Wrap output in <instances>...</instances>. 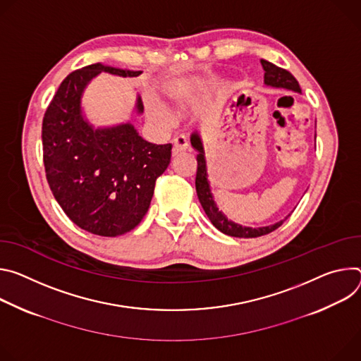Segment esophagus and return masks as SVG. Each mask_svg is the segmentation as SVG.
Listing matches in <instances>:
<instances>
[{
  "label": "esophagus",
  "mask_w": 361,
  "mask_h": 361,
  "mask_svg": "<svg viewBox=\"0 0 361 361\" xmlns=\"http://www.w3.org/2000/svg\"><path fill=\"white\" fill-rule=\"evenodd\" d=\"M188 149V139L183 135H178L173 137V149H172V154L176 156L182 152H185Z\"/></svg>",
  "instance_id": "esophagus-1"
}]
</instances>
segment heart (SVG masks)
Masks as SVG:
<instances>
[{
	"instance_id": "heart-1",
	"label": "heart",
	"mask_w": 361,
	"mask_h": 361,
	"mask_svg": "<svg viewBox=\"0 0 361 361\" xmlns=\"http://www.w3.org/2000/svg\"><path fill=\"white\" fill-rule=\"evenodd\" d=\"M171 97H172V100H173L178 106H183L185 102H186V99H188V90L185 89V86H175V87L171 90ZM146 104H147L149 113H150L154 118L160 120V122H164V123L172 122L173 113H172V110H171L164 102H160V100H157L156 97L149 96V97L146 99Z\"/></svg>"
}]
</instances>
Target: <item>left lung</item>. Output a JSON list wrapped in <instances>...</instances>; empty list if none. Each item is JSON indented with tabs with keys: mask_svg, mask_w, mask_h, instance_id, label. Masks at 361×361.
<instances>
[{
	"mask_svg": "<svg viewBox=\"0 0 361 361\" xmlns=\"http://www.w3.org/2000/svg\"><path fill=\"white\" fill-rule=\"evenodd\" d=\"M261 64H262V68L265 71V74H264V85L265 86H269V87H274V89L291 90L294 93L301 94L300 85L295 80V77L290 71H287L284 68H279V67H276L275 64H272L267 60H261ZM190 145L197 152V154H196L197 171H196V179H195L197 199H199V202H201L207 216L209 218V221L212 222V225L216 229H219L225 235L235 236V238H257V236L267 235V233L275 231L278 226L283 225V222L287 218L283 219V221H279V222H275L272 225L259 226V228L243 226V225H239V224L228 219L225 216V214L222 211H219V208L215 202V197L212 195L211 183H209V179H208V166H207L205 149H204L201 135H199L197 132H193L190 135Z\"/></svg>",
	"mask_w": 361,
	"mask_h": 361,
	"instance_id": "left-lung-1",
	"label": "left lung"
}]
</instances>
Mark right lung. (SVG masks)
Here are the masks:
<instances>
[{
    "label": "right lung",
    "instance_id": "1",
    "mask_svg": "<svg viewBox=\"0 0 361 361\" xmlns=\"http://www.w3.org/2000/svg\"><path fill=\"white\" fill-rule=\"evenodd\" d=\"M100 73L137 77L140 70L90 64L70 73L43 118V159L50 189L66 215L100 236L132 231L149 209L156 179L171 162L172 145L145 140L130 120L96 128L83 94ZM135 113H143L140 96Z\"/></svg>",
    "mask_w": 361,
    "mask_h": 361
}]
</instances>
